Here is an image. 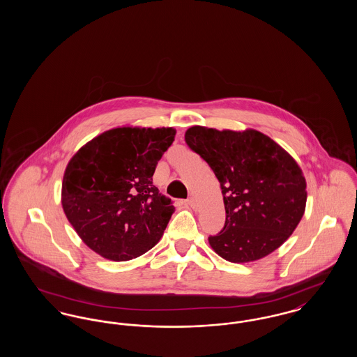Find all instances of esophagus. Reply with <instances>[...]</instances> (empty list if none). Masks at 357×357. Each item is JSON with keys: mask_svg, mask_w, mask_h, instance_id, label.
<instances>
[{"mask_svg": "<svg viewBox=\"0 0 357 357\" xmlns=\"http://www.w3.org/2000/svg\"><path fill=\"white\" fill-rule=\"evenodd\" d=\"M187 204H188L190 207H192V208H197V207H198V204H197V201H195L194 198H188V199H187Z\"/></svg>", "mask_w": 357, "mask_h": 357, "instance_id": "34e87169", "label": "esophagus"}]
</instances>
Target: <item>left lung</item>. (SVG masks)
Returning <instances> with one entry per match:
<instances>
[{
    "instance_id": "obj_1",
    "label": "left lung",
    "mask_w": 357,
    "mask_h": 357,
    "mask_svg": "<svg viewBox=\"0 0 357 357\" xmlns=\"http://www.w3.org/2000/svg\"><path fill=\"white\" fill-rule=\"evenodd\" d=\"M185 140L221 183L226 221L218 234L208 237L211 248L236 264L280 248L305 211V178L296 160L255 130L195 126L187 130Z\"/></svg>"
}]
</instances>
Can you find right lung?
<instances>
[{
  "instance_id": "right-lung-1",
  "label": "right lung",
  "mask_w": 357,
  "mask_h": 357,
  "mask_svg": "<svg viewBox=\"0 0 357 357\" xmlns=\"http://www.w3.org/2000/svg\"><path fill=\"white\" fill-rule=\"evenodd\" d=\"M174 128H114L88 142L69 160L61 204L85 245L111 261H128L153 248L175 207L153 186Z\"/></svg>"
}]
</instances>
